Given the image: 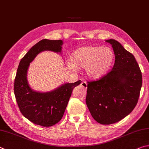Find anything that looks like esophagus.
<instances>
[{
    "label": "esophagus",
    "instance_id": "esophagus-1",
    "mask_svg": "<svg viewBox=\"0 0 149 149\" xmlns=\"http://www.w3.org/2000/svg\"><path fill=\"white\" fill-rule=\"evenodd\" d=\"M81 86H83L84 88L86 89V88H87V83H86V82L85 81H83L81 83Z\"/></svg>",
    "mask_w": 149,
    "mask_h": 149
}]
</instances>
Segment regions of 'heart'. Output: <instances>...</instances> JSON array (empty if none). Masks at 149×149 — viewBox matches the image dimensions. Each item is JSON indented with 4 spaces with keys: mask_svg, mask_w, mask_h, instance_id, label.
Wrapping results in <instances>:
<instances>
[{
    "mask_svg": "<svg viewBox=\"0 0 149 149\" xmlns=\"http://www.w3.org/2000/svg\"><path fill=\"white\" fill-rule=\"evenodd\" d=\"M75 64L83 68H87L89 77L99 78L105 74L114 61V53L109 47L100 46L82 47L75 51L72 55ZM70 69H75L72 63H68Z\"/></svg>",
    "mask_w": 149,
    "mask_h": 149,
    "instance_id": "obj_1",
    "label": "heart"
}]
</instances>
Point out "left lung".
I'll return each instance as SVG.
<instances>
[{
    "label": "left lung",
    "mask_w": 149,
    "mask_h": 149,
    "mask_svg": "<svg viewBox=\"0 0 149 149\" xmlns=\"http://www.w3.org/2000/svg\"><path fill=\"white\" fill-rule=\"evenodd\" d=\"M115 55L111 70L95 81H87L86 105L92 117L101 124H111L128 115L136 106L142 86V74L134 56L115 40Z\"/></svg>",
    "instance_id": "8db88e82"
}]
</instances>
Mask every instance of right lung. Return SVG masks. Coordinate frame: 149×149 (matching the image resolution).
Returning a JSON list of instances; mask_svg holds the SVG:
<instances>
[{
	"label": "right lung",
	"mask_w": 149,
	"mask_h": 149,
	"mask_svg": "<svg viewBox=\"0 0 149 149\" xmlns=\"http://www.w3.org/2000/svg\"><path fill=\"white\" fill-rule=\"evenodd\" d=\"M63 44L61 40H42L28 51L19 64L13 86L16 102L24 117L37 125L49 127L58 123L63 117L73 89L81 82L79 80L66 83L45 93L35 92L30 88L26 79L30 63L41 51L61 52Z\"/></svg>",
	"instance_id": "1"
}]
</instances>
